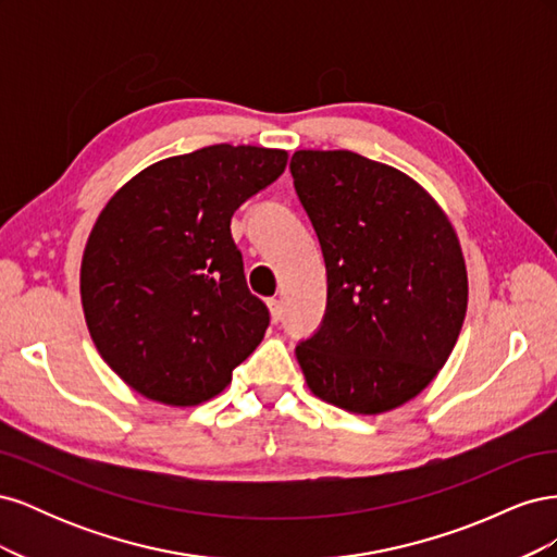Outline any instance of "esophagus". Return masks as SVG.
Masks as SVG:
<instances>
[{
  "label": "esophagus",
  "mask_w": 557,
  "mask_h": 557,
  "mask_svg": "<svg viewBox=\"0 0 557 557\" xmlns=\"http://www.w3.org/2000/svg\"><path fill=\"white\" fill-rule=\"evenodd\" d=\"M267 305H269V311H272V320H274V323H278V320H281V315H283V307H281V299L272 297V299H267Z\"/></svg>",
  "instance_id": "esophagus-1"
}]
</instances>
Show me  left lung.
<instances>
[{
  "label": "left lung",
  "instance_id": "1",
  "mask_svg": "<svg viewBox=\"0 0 557 557\" xmlns=\"http://www.w3.org/2000/svg\"><path fill=\"white\" fill-rule=\"evenodd\" d=\"M295 193L327 269V307L295 348L311 391L352 413L416 397L458 342L467 269L436 201L352 150H297Z\"/></svg>",
  "mask_w": 557,
  "mask_h": 557
}]
</instances>
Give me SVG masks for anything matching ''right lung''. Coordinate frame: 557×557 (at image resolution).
<instances>
[{"instance_id":"obj_1","label":"right lung","mask_w":557,"mask_h":557,"mask_svg":"<svg viewBox=\"0 0 557 557\" xmlns=\"http://www.w3.org/2000/svg\"><path fill=\"white\" fill-rule=\"evenodd\" d=\"M285 162V150L213 144L148 166L99 213L83 311L99 356L144 397L205 401L262 342L269 309L248 290L230 223Z\"/></svg>"}]
</instances>
